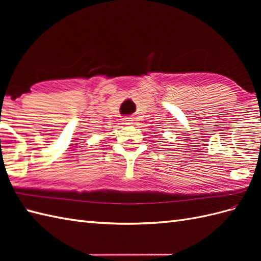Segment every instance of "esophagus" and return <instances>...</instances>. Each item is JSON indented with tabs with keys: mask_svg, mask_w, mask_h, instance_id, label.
<instances>
[{
	"mask_svg": "<svg viewBox=\"0 0 261 261\" xmlns=\"http://www.w3.org/2000/svg\"><path fill=\"white\" fill-rule=\"evenodd\" d=\"M130 121H131V120H129V119H124L125 124H129V123H130Z\"/></svg>",
	"mask_w": 261,
	"mask_h": 261,
	"instance_id": "esophagus-1",
	"label": "esophagus"
}]
</instances>
